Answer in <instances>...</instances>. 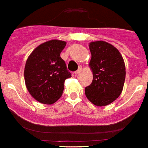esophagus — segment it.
<instances>
[{"label": "esophagus", "mask_w": 148, "mask_h": 148, "mask_svg": "<svg viewBox=\"0 0 148 148\" xmlns=\"http://www.w3.org/2000/svg\"><path fill=\"white\" fill-rule=\"evenodd\" d=\"M82 66H79V69H78L77 71H75V73H75V75H78V74H79V73L82 71Z\"/></svg>", "instance_id": "34e87169"}]
</instances>
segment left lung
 <instances>
[{
  "instance_id": "1",
  "label": "left lung",
  "mask_w": 148,
  "mask_h": 148,
  "mask_svg": "<svg viewBox=\"0 0 148 148\" xmlns=\"http://www.w3.org/2000/svg\"><path fill=\"white\" fill-rule=\"evenodd\" d=\"M89 66L93 80L85 88L87 98L97 107L110 104L119 97L125 79V66L117 48L103 41L89 43Z\"/></svg>"
}]
</instances>
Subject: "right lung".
Returning <instances> with one entry per match:
<instances>
[{
	"label": "right lung",
	"mask_w": 148,
	"mask_h": 148,
	"mask_svg": "<svg viewBox=\"0 0 148 148\" xmlns=\"http://www.w3.org/2000/svg\"><path fill=\"white\" fill-rule=\"evenodd\" d=\"M66 42L53 39L38 45L28 57L24 69L26 88L41 103L52 104L62 96L64 82L71 77L60 57Z\"/></svg>",
	"instance_id": "right-lung-1"
}]
</instances>
